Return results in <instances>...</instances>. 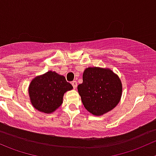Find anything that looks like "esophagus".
<instances>
[{"instance_id": "34e87169", "label": "esophagus", "mask_w": 156, "mask_h": 156, "mask_svg": "<svg viewBox=\"0 0 156 156\" xmlns=\"http://www.w3.org/2000/svg\"><path fill=\"white\" fill-rule=\"evenodd\" d=\"M72 85H73V87L74 89L76 88V87H77L76 81H73V82H72Z\"/></svg>"}]
</instances>
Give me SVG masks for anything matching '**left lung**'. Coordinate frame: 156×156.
<instances>
[{
    "label": "left lung",
    "mask_w": 156,
    "mask_h": 156,
    "mask_svg": "<svg viewBox=\"0 0 156 156\" xmlns=\"http://www.w3.org/2000/svg\"><path fill=\"white\" fill-rule=\"evenodd\" d=\"M77 89L84 107L94 115H102L114 109L122 93L118 75L109 68L96 66L84 70L83 83Z\"/></svg>",
    "instance_id": "left-lung-1"
}]
</instances>
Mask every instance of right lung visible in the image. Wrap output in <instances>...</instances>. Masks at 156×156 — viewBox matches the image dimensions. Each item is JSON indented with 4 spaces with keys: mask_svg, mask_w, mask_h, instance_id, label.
I'll return each instance as SVG.
<instances>
[{
    "mask_svg": "<svg viewBox=\"0 0 156 156\" xmlns=\"http://www.w3.org/2000/svg\"><path fill=\"white\" fill-rule=\"evenodd\" d=\"M72 89L63 76L50 70L32 80L28 93L32 106L40 112L49 114L61 106L64 93Z\"/></svg>",
    "mask_w": 156,
    "mask_h": 156,
    "instance_id": "1",
    "label": "right lung"
}]
</instances>
